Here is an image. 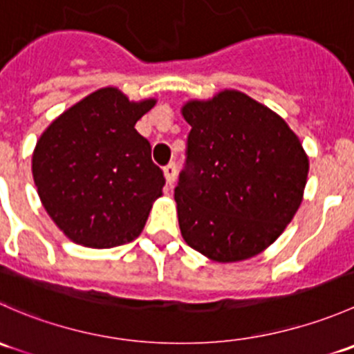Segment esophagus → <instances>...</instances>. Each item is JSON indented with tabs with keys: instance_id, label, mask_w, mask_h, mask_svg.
Masks as SVG:
<instances>
[{
	"instance_id": "34e87169",
	"label": "esophagus",
	"mask_w": 354,
	"mask_h": 354,
	"mask_svg": "<svg viewBox=\"0 0 354 354\" xmlns=\"http://www.w3.org/2000/svg\"><path fill=\"white\" fill-rule=\"evenodd\" d=\"M164 178H166V187L173 188L174 180H176V164L169 162L164 167Z\"/></svg>"
}]
</instances>
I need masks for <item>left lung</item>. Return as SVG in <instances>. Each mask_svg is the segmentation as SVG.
Masks as SVG:
<instances>
[{"mask_svg":"<svg viewBox=\"0 0 354 354\" xmlns=\"http://www.w3.org/2000/svg\"><path fill=\"white\" fill-rule=\"evenodd\" d=\"M187 164L174 200L188 246L221 263L252 259L291 223L303 200L308 156L277 113L240 91L181 108Z\"/></svg>","mask_w":354,"mask_h":354,"instance_id":"obj_1","label":"left lung"}]
</instances>
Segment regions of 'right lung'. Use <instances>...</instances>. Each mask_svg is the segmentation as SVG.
<instances>
[{
  "instance_id": "add662e5",
  "label": "right lung",
  "mask_w": 354,
  "mask_h": 354,
  "mask_svg": "<svg viewBox=\"0 0 354 354\" xmlns=\"http://www.w3.org/2000/svg\"><path fill=\"white\" fill-rule=\"evenodd\" d=\"M156 102L130 101L118 87L99 88L39 137L32 154L39 198L73 243L113 248L144 230L166 181L135 124Z\"/></svg>"
}]
</instances>
